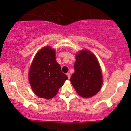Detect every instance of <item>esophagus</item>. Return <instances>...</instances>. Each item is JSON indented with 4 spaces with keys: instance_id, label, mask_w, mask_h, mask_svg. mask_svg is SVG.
<instances>
[{
    "instance_id": "34e87169",
    "label": "esophagus",
    "mask_w": 131,
    "mask_h": 131,
    "mask_svg": "<svg viewBox=\"0 0 131 131\" xmlns=\"http://www.w3.org/2000/svg\"><path fill=\"white\" fill-rule=\"evenodd\" d=\"M67 77H68V79H70V73L69 72H68V73H67Z\"/></svg>"
}]
</instances>
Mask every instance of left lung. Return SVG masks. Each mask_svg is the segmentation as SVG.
Wrapping results in <instances>:
<instances>
[{"label": "left lung", "instance_id": "8db88e82", "mask_svg": "<svg viewBox=\"0 0 131 131\" xmlns=\"http://www.w3.org/2000/svg\"><path fill=\"white\" fill-rule=\"evenodd\" d=\"M75 72L70 81L79 95L88 98L98 92L103 84L100 66L97 59L89 51H82L76 55Z\"/></svg>", "mask_w": 131, "mask_h": 131}]
</instances>
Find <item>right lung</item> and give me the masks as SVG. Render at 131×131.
Segmentation results:
<instances>
[{"mask_svg": "<svg viewBox=\"0 0 131 131\" xmlns=\"http://www.w3.org/2000/svg\"><path fill=\"white\" fill-rule=\"evenodd\" d=\"M67 79L56 61L54 50L49 47L40 49L29 71V82L35 94L41 98H52Z\"/></svg>", "mask_w": 131, "mask_h": 131, "instance_id": "obj_1", "label": "right lung"}]
</instances>
